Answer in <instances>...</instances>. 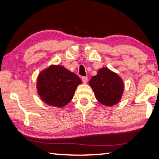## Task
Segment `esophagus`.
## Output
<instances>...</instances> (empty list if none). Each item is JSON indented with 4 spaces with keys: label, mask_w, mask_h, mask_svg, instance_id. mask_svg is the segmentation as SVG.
<instances>
[{
    "label": "esophagus",
    "mask_w": 159,
    "mask_h": 159,
    "mask_svg": "<svg viewBox=\"0 0 159 159\" xmlns=\"http://www.w3.org/2000/svg\"><path fill=\"white\" fill-rule=\"evenodd\" d=\"M82 81L84 84H86V83L88 82V80H89V78H88L87 76H84L82 77Z\"/></svg>",
    "instance_id": "obj_1"
}]
</instances>
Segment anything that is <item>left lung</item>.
I'll list each match as a JSON object with an SVG mask.
<instances>
[{"mask_svg":"<svg viewBox=\"0 0 159 159\" xmlns=\"http://www.w3.org/2000/svg\"><path fill=\"white\" fill-rule=\"evenodd\" d=\"M89 85L98 101L105 106H112L121 100L124 91V83L116 73L106 67L98 70L92 76Z\"/></svg>","mask_w":159,"mask_h":159,"instance_id":"left-lung-1","label":"left lung"}]
</instances>
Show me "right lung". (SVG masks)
<instances>
[{
    "instance_id": "obj_1",
    "label": "right lung",
    "mask_w": 159,
    "mask_h": 159,
    "mask_svg": "<svg viewBox=\"0 0 159 159\" xmlns=\"http://www.w3.org/2000/svg\"><path fill=\"white\" fill-rule=\"evenodd\" d=\"M82 83L76 74L60 65H51L39 73L37 90L42 101L56 107L66 105Z\"/></svg>"
}]
</instances>
